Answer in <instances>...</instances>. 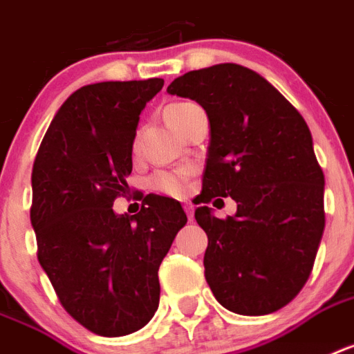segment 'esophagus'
Returning <instances> with one entry per match:
<instances>
[{
    "instance_id": "1",
    "label": "esophagus",
    "mask_w": 354,
    "mask_h": 354,
    "mask_svg": "<svg viewBox=\"0 0 354 354\" xmlns=\"http://www.w3.org/2000/svg\"><path fill=\"white\" fill-rule=\"evenodd\" d=\"M183 209H185L189 220H192V218H194V205H192L191 202H185L183 203Z\"/></svg>"
}]
</instances>
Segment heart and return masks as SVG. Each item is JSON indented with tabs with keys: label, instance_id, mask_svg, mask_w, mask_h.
Returning a JSON list of instances; mask_svg holds the SVG:
<instances>
[{
	"label": "heart",
	"instance_id": "1",
	"mask_svg": "<svg viewBox=\"0 0 354 354\" xmlns=\"http://www.w3.org/2000/svg\"><path fill=\"white\" fill-rule=\"evenodd\" d=\"M194 107V103L191 102H174L169 103L167 107L163 109V118L167 122L169 127H174L180 118L185 114L189 109ZM136 149V147H134ZM151 187L154 191L163 192V194H171V196H178L182 194L185 189V180L180 174H169V172H160L151 180Z\"/></svg>",
	"mask_w": 354,
	"mask_h": 354
}]
</instances>
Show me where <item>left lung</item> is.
<instances>
[{"label":"left lung","instance_id":"obj_1","mask_svg":"<svg viewBox=\"0 0 354 354\" xmlns=\"http://www.w3.org/2000/svg\"><path fill=\"white\" fill-rule=\"evenodd\" d=\"M167 93L200 103L211 125L194 216L209 238L203 266L212 295L245 317L278 311L306 286L326 225V180L306 120L266 77L236 63L191 71ZM216 196L237 202L234 217L214 216L205 203Z\"/></svg>","mask_w":354,"mask_h":354}]
</instances>
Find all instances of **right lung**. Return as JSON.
Instances as JSON below:
<instances>
[{
  "mask_svg": "<svg viewBox=\"0 0 354 354\" xmlns=\"http://www.w3.org/2000/svg\"><path fill=\"white\" fill-rule=\"evenodd\" d=\"M162 77L85 85L65 100L32 169L30 223L37 260L62 306L100 336L142 329L158 309V269L187 223L182 203L147 194L129 216L127 192L140 114Z\"/></svg>",
  "mask_w": 354,
  "mask_h": 354,
  "instance_id": "1",
  "label": "right lung"
}]
</instances>
